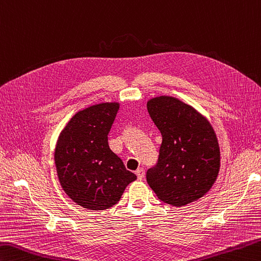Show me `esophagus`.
Wrapping results in <instances>:
<instances>
[{"label": "esophagus", "instance_id": "34e87169", "mask_svg": "<svg viewBox=\"0 0 261 261\" xmlns=\"http://www.w3.org/2000/svg\"><path fill=\"white\" fill-rule=\"evenodd\" d=\"M136 174L139 180H142V178L145 177V170L144 168H138V170L136 171Z\"/></svg>", "mask_w": 261, "mask_h": 261}]
</instances>
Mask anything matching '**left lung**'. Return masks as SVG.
I'll use <instances>...</instances> for the list:
<instances>
[{"mask_svg": "<svg viewBox=\"0 0 261 261\" xmlns=\"http://www.w3.org/2000/svg\"><path fill=\"white\" fill-rule=\"evenodd\" d=\"M147 110L163 137L157 165L147 171L148 185L168 205L197 201L211 190L221 166L213 125L191 105L172 96L152 97Z\"/></svg>", "mask_w": 261, "mask_h": 261, "instance_id": "left-lung-1", "label": "left lung"}]
</instances>
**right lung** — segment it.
<instances>
[{"instance_id":"right-lung-1","label":"right lung","mask_w":261,"mask_h":261,"mask_svg":"<svg viewBox=\"0 0 261 261\" xmlns=\"http://www.w3.org/2000/svg\"><path fill=\"white\" fill-rule=\"evenodd\" d=\"M119 109L117 101H105L78 111L56 141L60 185L71 200L89 211L114 206L137 178L109 146L107 135Z\"/></svg>"}]
</instances>
